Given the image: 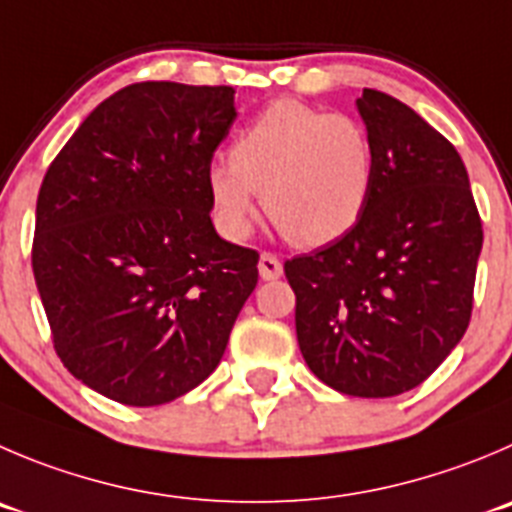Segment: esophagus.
I'll return each mask as SVG.
<instances>
[{"label": "esophagus", "mask_w": 512, "mask_h": 512, "mask_svg": "<svg viewBox=\"0 0 512 512\" xmlns=\"http://www.w3.org/2000/svg\"><path fill=\"white\" fill-rule=\"evenodd\" d=\"M259 274L264 281H276L281 274H284V266H281V261L276 259L274 253H261Z\"/></svg>", "instance_id": "obj_1"}]
</instances>
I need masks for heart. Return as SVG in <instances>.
I'll list each match as a JSON object with an SVG mask.
<instances>
[{
	"label": "heart",
	"mask_w": 512,
	"mask_h": 512,
	"mask_svg": "<svg viewBox=\"0 0 512 512\" xmlns=\"http://www.w3.org/2000/svg\"><path fill=\"white\" fill-rule=\"evenodd\" d=\"M216 223L231 241L251 236L256 193L271 221L301 246L347 236L374 188V148L347 115L301 102H274L236 138L231 160L206 170Z\"/></svg>",
	"instance_id": "obj_1"
}]
</instances>
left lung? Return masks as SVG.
Here are the masks:
<instances>
[{
    "instance_id": "8db88e82",
    "label": "left lung",
    "mask_w": 512,
    "mask_h": 512,
    "mask_svg": "<svg viewBox=\"0 0 512 512\" xmlns=\"http://www.w3.org/2000/svg\"><path fill=\"white\" fill-rule=\"evenodd\" d=\"M357 110L374 148L367 211L284 271L311 372L342 394L394 397L465 334L483 223L462 158L412 107L364 90Z\"/></svg>"
}]
</instances>
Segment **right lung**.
I'll return each instance as SVG.
<instances>
[{
    "label": "right lung",
    "mask_w": 512,
    "mask_h": 512,
    "mask_svg": "<svg viewBox=\"0 0 512 512\" xmlns=\"http://www.w3.org/2000/svg\"><path fill=\"white\" fill-rule=\"evenodd\" d=\"M233 87L138 82L92 110L42 180L32 269L57 357L102 397L155 407L221 362L259 281L223 241L206 170Z\"/></svg>",
    "instance_id": "add662e5"
}]
</instances>
